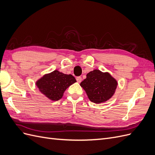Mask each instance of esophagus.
Returning a JSON list of instances; mask_svg holds the SVG:
<instances>
[{
  "label": "esophagus",
  "instance_id": "obj_1",
  "mask_svg": "<svg viewBox=\"0 0 155 155\" xmlns=\"http://www.w3.org/2000/svg\"><path fill=\"white\" fill-rule=\"evenodd\" d=\"M76 80H77V81H78V83H80V82L81 81V80H82V78H81V77H80V76L76 77Z\"/></svg>",
  "mask_w": 155,
  "mask_h": 155
}]
</instances>
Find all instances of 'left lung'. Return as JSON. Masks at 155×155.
Listing matches in <instances>:
<instances>
[{
	"instance_id": "left-lung-1",
	"label": "left lung",
	"mask_w": 155,
	"mask_h": 155,
	"mask_svg": "<svg viewBox=\"0 0 155 155\" xmlns=\"http://www.w3.org/2000/svg\"><path fill=\"white\" fill-rule=\"evenodd\" d=\"M117 85L118 83L110 74L104 73L99 70L88 73L87 78L80 84L89 100L95 104H100L110 99L114 94Z\"/></svg>"
}]
</instances>
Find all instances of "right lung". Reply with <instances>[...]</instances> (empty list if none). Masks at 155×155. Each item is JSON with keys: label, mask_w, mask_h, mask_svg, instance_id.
I'll use <instances>...</instances> for the list:
<instances>
[{"label": "right lung", "mask_w": 155, "mask_h": 155, "mask_svg": "<svg viewBox=\"0 0 155 155\" xmlns=\"http://www.w3.org/2000/svg\"><path fill=\"white\" fill-rule=\"evenodd\" d=\"M75 82L76 80L72 75L54 70L39 79L36 85L39 91L50 100L57 101L62 97L65 90Z\"/></svg>", "instance_id": "obj_1"}]
</instances>
